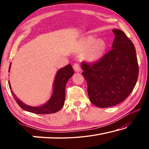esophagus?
I'll return each mask as SVG.
<instances>
[{
  "instance_id": "esophagus-1",
  "label": "esophagus",
  "mask_w": 149,
  "mask_h": 149,
  "mask_svg": "<svg viewBox=\"0 0 149 149\" xmlns=\"http://www.w3.org/2000/svg\"><path fill=\"white\" fill-rule=\"evenodd\" d=\"M73 68H74V69L75 72H80L81 70V67H80V65L78 62H75L74 63V65H73Z\"/></svg>"
}]
</instances>
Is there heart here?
<instances>
[{
	"label": "heart",
	"instance_id": "b5f03b06",
	"mask_svg": "<svg viewBox=\"0 0 149 149\" xmlns=\"http://www.w3.org/2000/svg\"><path fill=\"white\" fill-rule=\"evenodd\" d=\"M106 48L105 42L101 39L96 41L95 37H88L84 41V47L81 51L88 50L86 54V58L89 61H95L102 56Z\"/></svg>",
	"mask_w": 149,
	"mask_h": 149
}]
</instances>
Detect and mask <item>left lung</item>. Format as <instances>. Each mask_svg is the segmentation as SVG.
Here are the masks:
<instances>
[{
  "instance_id": "8db88e82",
  "label": "left lung",
  "mask_w": 149,
  "mask_h": 149,
  "mask_svg": "<svg viewBox=\"0 0 149 149\" xmlns=\"http://www.w3.org/2000/svg\"><path fill=\"white\" fill-rule=\"evenodd\" d=\"M112 31V49L95 62L81 63L89 99L99 108L123 101L132 92L139 75L134 45L122 30Z\"/></svg>"
}]
</instances>
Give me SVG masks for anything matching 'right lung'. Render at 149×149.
I'll return each instance as SVG.
<instances>
[{
	"label": "right lung",
	"mask_w": 149,
	"mask_h": 149,
	"mask_svg": "<svg viewBox=\"0 0 149 149\" xmlns=\"http://www.w3.org/2000/svg\"><path fill=\"white\" fill-rule=\"evenodd\" d=\"M10 65L9 67V71ZM74 74L72 65L68 64L58 71L54 83V90L50 99L46 104L39 107H29L24 104L15 96L12 91V95L20 107L24 110L37 114H52L59 111L64 104L65 100V87L68 81ZM10 89H11L10 81L8 82Z\"/></svg>",
	"instance_id": "right-lung-1"
}]
</instances>
